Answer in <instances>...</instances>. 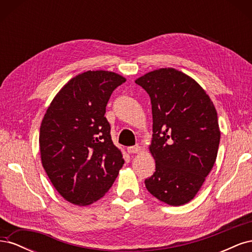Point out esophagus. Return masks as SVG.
I'll list each match as a JSON object with an SVG mask.
<instances>
[{
  "label": "esophagus",
  "instance_id": "1",
  "mask_svg": "<svg viewBox=\"0 0 252 252\" xmlns=\"http://www.w3.org/2000/svg\"><path fill=\"white\" fill-rule=\"evenodd\" d=\"M128 154H138V152L141 151V146L139 145H135V146H130L127 148Z\"/></svg>",
  "mask_w": 252,
  "mask_h": 252
}]
</instances>
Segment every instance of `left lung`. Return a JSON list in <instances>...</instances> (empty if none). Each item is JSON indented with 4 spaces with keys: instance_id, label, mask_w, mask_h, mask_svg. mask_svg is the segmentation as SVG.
Here are the masks:
<instances>
[{
    "instance_id": "left-lung-1",
    "label": "left lung",
    "mask_w": 252,
    "mask_h": 252,
    "mask_svg": "<svg viewBox=\"0 0 252 252\" xmlns=\"http://www.w3.org/2000/svg\"><path fill=\"white\" fill-rule=\"evenodd\" d=\"M151 100L156 172L145 186L171 206L191 201L216 163L220 139L218 114L205 90L189 75L161 68L135 80Z\"/></svg>"
}]
</instances>
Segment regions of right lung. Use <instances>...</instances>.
<instances>
[{
  "mask_svg": "<svg viewBox=\"0 0 252 252\" xmlns=\"http://www.w3.org/2000/svg\"><path fill=\"white\" fill-rule=\"evenodd\" d=\"M125 81L111 71L81 73L59 91L45 113L42 165L58 192L74 205L101 199L124 164L105 112L113 90Z\"/></svg>",
  "mask_w": 252,
  "mask_h": 252,
  "instance_id": "add662e5",
  "label": "right lung"
}]
</instances>
